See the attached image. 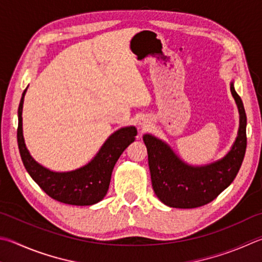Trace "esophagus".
<instances>
[{
    "label": "esophagus",
    "mask_w": 262,
    "mask_h": 262,
    "mask_svg": "<svg viewBox=\"0 0 262 262\" xmlns=\"http://www.w3.org/2000/svg\"><path fill=\"white\" fill-rule=\"evenodd\" d=\"M149 123H150L149 119H147V118H142V120L140 121L139 125H140L142 128H145V127L149 126Z\"/></svg>",
    "instance_id": "esophagus-1"
}]
</instances>
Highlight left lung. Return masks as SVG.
<instances>
[{"instance_id":"left-lung-1","label":"left lung","mask_w":262,"mask_h":262,"mask_svg":"<svg viewBox=\"0 0 262 262\" xmlns=\"http://www.w3.org/2000/svg\"><path fill=\"white\" fill-rule=\"evenodd\" d=\"M230 92L238 108L239 127L234 144L221 159L205 165H190L165 141L152 134L143 135L152 188L165 205L174 208L206 205L235 180L246 150V115L234 81L230 82Z\"/></svg>"}]
</instances>
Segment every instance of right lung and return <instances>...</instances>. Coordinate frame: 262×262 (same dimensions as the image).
Segmentation results:
<instances>
[{
  "mask_svg": "<svg viewBox=\"0 0 262 262\" xmlns=\"http://www.w3.org/2000/svg\"><path fill=\"white\" fill-rule=\"evenodd\" d=\"M27 88L24 90L18 107L17 141L23 164L28 174L48 196L60 203L89 206L101 202L107 193L117 160L126 147L135 141V126L121 127L112 133L94 158L81 167L68 172H55L33 158L24 140L21 115Z\"/></svg>",
  "mask_w": 262,
  "mask_h": 262,
  "instance_id": "add662e5",
  "label": "right lung"
}]
</instances>
